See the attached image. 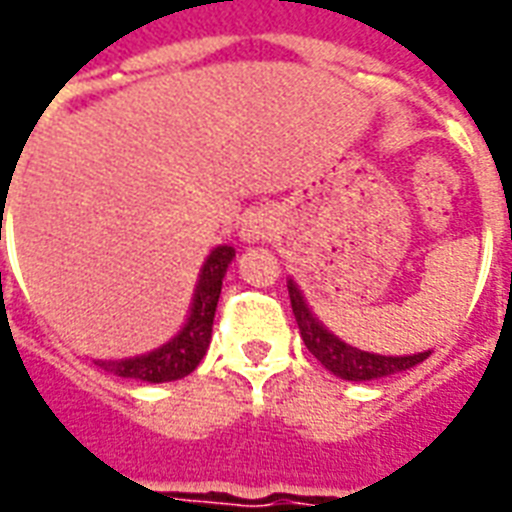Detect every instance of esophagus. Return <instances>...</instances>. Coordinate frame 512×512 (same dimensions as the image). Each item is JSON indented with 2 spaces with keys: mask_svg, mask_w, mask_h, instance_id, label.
Listing matches in <instances>:
<instances>
[{
  "mask_svg": "<svg viewBox=\"0 0 512 512\" xmlns=\"http://www.w3.org/2000/svg\"><path fill=\"white\" fill-rule=\"evenodd\" d=\"M273 233V217L263 209H257V212H249L244 220H241V239L244 241H263L268 239Z\"/></svg>",
  "mask_w": 512,
  "mask_h": 512,
  "instance_id": "esophagus-1",
  "label": "esophagus"
}]
</instances>
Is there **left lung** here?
Listing matches in <instances>:
<instances>
[{
    "mask_svg": "<svg viewBox=\"0 0 512 512\" xmlns=\"http://www.w3.org/2000/svg\"><path fill=\"white\" fill-rule=\"evenodd\" d=\"M287 287L305 348L311 350L313 356L319 358L329 372L342 377V380H380V377H388V374L406 372V369H412V366H417L420 361H425L430 356V350H425V353H412V356H380V353H366V350L353 348V345H348V342H342L340 337L332 335L313 316V311L308 308L303 292L297 289L295 281L289 279Z\"/></svg>",
    "mask_w": 512,
    "mask_h": 512,
    "instance_id": "left-lung-1",
    "label": "left lung"
}]
</instances>
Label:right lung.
Instances as JSON below:
<instances>
[{
  "label": "right lung",
  "mask_w": 512,
  "mask_h": 512,
  "mask_svg": "<svg viewBox=\"0 0 512 512\" xmlns=\"http://www.w3.org/2000/svg\"><path fill=\"white\" fill-rule=\"evenodd\" d=\"M233 257H236L233 247H215L209 252L207 263L199 273L191 316L167 345L151 350L146 356L122 358V361H95V364L116 377L143 382H172L191 374L204 358L209 340H212V321H215L217 300H220V289H223V276Z\"/></svg>",
  "instance_id": "add662e5"
}]
</instances>
